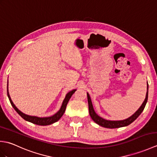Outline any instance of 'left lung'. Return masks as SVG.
I'll list each match as a JSON object with an SVG mask.
<instances>
[{"mask_svg": "<svg viewBox=\"0 0 157 157\" xmlns=\"http://www.w3.org/2000/svg\"><path fill=\"white\" fill-rule=\"evenodd\" d=\"M148 84L147 82V92H146V98H145L144 101L143 102L142 105L140 106V107L138 109V111H136L134 115H132L131 117H129V118L126 119L120 120V121H109V120H106L105 119L101 117L98 116L95 113L94 108H93V106H92L91 98L90 97V95L88 93H87L90 115L91 118L96 123H97V124H98L99 125L104 127V128H106L113 129V128H121V127L127 126L129 124H131L133 121H134L138 117L139 115L141 114L142 112L143 111V110L144 109L146 102H147V101H148Z\"/></svg>", "mask_w": 157, "mask_h": 157, "instance_id": "obj_1", "label": "left lung"}]
</instances>
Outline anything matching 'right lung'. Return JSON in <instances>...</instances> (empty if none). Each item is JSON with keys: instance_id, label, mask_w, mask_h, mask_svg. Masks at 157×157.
Wrapping results in <instances>:
<instances>
[{"instance_id": "right-lung-1", "label": "right lung", "mask_w": 157, "mask_h": 157, "mask_svg": "<svg viewBox=\"0 0 157 157\" xmlns=\"http://www.w3.org/2000/svg\"><path fill=\"white\" fill-rule=\"evenodd\" d=\"M75 91H76V90H73L70 91L69 92H68L67 94H66L64 101H63V102L62 103L61 109H60L59 111L56 113H55L54 115L51 116V117H36V116H30L28 115H25L23 113H22L21 111H20L16 107L15 105L13 104V102L11 99V97H10V96H9V91H8V84H7V96H8V98L9 99V101H10V102H11V104L13 107V109H14L16 111V112L18 114L21 116L23 119H25V121H28L29 122H31L32 123H34V124L39 125H51V124H52V123H54L57 121H59L60 118H61L63 116V115L64 114L65 109H66L67 105L70 98L71 97V96Z\"/></svg>"}]
</instances>
